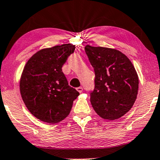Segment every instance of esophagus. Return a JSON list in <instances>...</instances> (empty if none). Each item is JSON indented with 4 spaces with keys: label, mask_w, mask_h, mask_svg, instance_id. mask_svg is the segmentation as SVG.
<instances>
[{
    "label": "esophagus",
    "mask_w": 160,
    "mask_h": 160,
    "mask_svg": "<svg viewBox=\"0 0 160 160\" xmlns=\"http://www.w3.org/2000/svg\"><path fill=\"white\" fill-rule=\"evenodd\" d=\"M76 90L78 91L79 93H82V87H78V88H76Z\"/></svg>",
    "instance_id": "34e87169"
}]
</instances>
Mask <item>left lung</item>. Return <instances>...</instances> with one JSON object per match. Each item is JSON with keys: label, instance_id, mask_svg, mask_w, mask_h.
Listing matches in <instances>:
<instances>
[{"label": "left lung", "instance_id": "8db88e82", "mask_svg": "<svg viewBox=\"0 0 160 160\" xmlns=\"http://www.w3.org/2000/svg\"><path fill=\"white\" fill-rule=\"evenodd\" d=\"M85 51L95 72L91 103L104 119L116 120L132 108L139 80L130 60L116 49L86 45Z\"/></svg>", "mask_w": 160, "mask_h": 160}]
</instances>
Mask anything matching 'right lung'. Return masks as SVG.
<instances>
[{
	"instance_id": "right-lung-1",
	"label": "right lung",
	"mask_w": 160,
	"mask_h": 160,
	"mask_svg": "<svg viewBox=\"0 0 160 160\" xmlns=\"http://www.w3.org/2000/svg\"><path fill=\"white\" fill-rule=\"evenodd\" d=\"M72 44L42 49L27 61L20 81V94L39 120L56 123L69 116L78 91L69 86L62 67L74 52Z\"/></svg>"
}]
</instances>
